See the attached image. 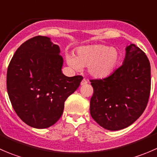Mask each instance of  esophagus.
Returning a JSON list of instances; mask_svg holds the SVG:
<instances>
[{
    "instance_id": "esophagus-1",
    "label": "esophagus",
    "mask_w": 157,
    "mask_h": 157,
    "mask_svg": "<svg viewBox=\"0 0 157 157\" xmlns=\"http://www.w3.org/2000/svg\"><path fill=\"white\" fill-rule=\"evenodd\" d=\"M87 83H88L87 80H86V79H83V80L81 81V83H80V85H81V86H83V85H86Z\"/></svg>"
}]
</instances>
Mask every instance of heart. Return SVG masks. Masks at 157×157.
Returning a JSON list of instances; mask_svg holds the SVG:
<instances>
[{
	"label": "heart",
	"mask_w": 157,
	"mask_h": 157,
	"mask_svg": "<svg viewBox=\"0 0 157 157\" xmlns=\"http://www.w3.org/2000/svg\"><path fill=\"white\" fill-rule=\"evenodd\" d=\"M120 55L118 50L105 45L82 46L77 51V56L67 55V62L71 67L80 71L88 66L89 74L96 78H104L112 74L118 67Z\"/></svg>",
	"instance_id": "b5f03b06"
}]
</instances>
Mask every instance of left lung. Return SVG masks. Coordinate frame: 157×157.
I'll return each instance as SVG.
<instances>
[{"mask_svg": "<svg viewBox=\"0 0 157 157\" xmlns=\"http://www.w3.org/2000/svg\"><path fill=\"white\" fill-rule=\"evenodd\" d=\"M121 67L103 79L91 80L92 118L103 128L118 131L132 124L146 109L150 93V64L144 52L131 44Z\"/></svg>", "mask_w": 157, "mask_h": 157, "instance_id": "1", "label": "left lung"}]
</instances>
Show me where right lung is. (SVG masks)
I'll return each mask as SVG.
<instances>
[{"label":"right lung","instance_id":"right-lung-1","mask_svg":"<svg viewBox=\"0 0 157 157\" xmlns=\"http://www.w3.org/2000/svg\"><path fill=\"white\" fill-rule=\"evenodd\" d=\"M60 52L50 38L38 36L19 47L8 66L7 89L11 104L30 127L42 129L55 124L65 100L83 80L82 76L63 74Z\"/></svg>","mask_w":157,"mask_h":157}]
</instances>
